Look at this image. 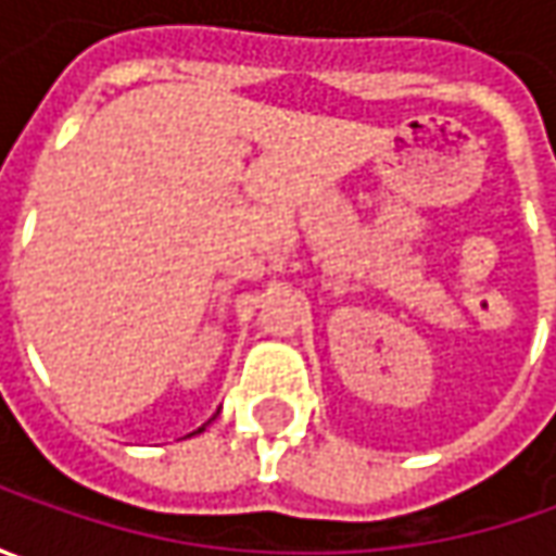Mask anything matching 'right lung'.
Instances as JSON below:
<instances>
[{
  "label": "right lung",
  "instance_id": "right-lung-1",
  "mask_svg": "<svg viewBox=\"0 0 556 556\" xmlns=\"http://www.w3.org/2000/svg\"><path fill=\"white\" fill-rule=\"evenodd\" d=\"M201 430H203V427H201ZM201 430H198V433H201ZM191 437H194V433H191Z\"/></svg>",
  "mask_w": 556,
  "mask_h": 556
}]
</instances>
